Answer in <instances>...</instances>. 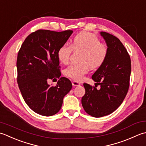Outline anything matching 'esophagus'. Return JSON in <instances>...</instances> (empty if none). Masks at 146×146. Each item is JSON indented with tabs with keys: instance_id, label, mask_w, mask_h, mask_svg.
<instances>
[{
	"instance_id": "esophagus-1",
	"label": "esophagus",
	"mask_w": 146,
	"mask_h": 146,
	"mask_svg": "<svg viewBox=\"0 0 146 146\" xmlns=\"http://www.w3.org/2000/svg\"><path fill=\"white\" fill-rule=\"evenodd\" d=\"M72 84L73 85V86H79L80 85H81V84L79 82H77L76 81H73L72 82Z\"/></svg>"
}]
</instances>
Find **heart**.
Masks as SVG:
<instances>
[{
    "label": "heart",
    "instance_id": "heart-1",
    "mask_svg": "<svg viewBox=\"0 0 146 146\" xmlns=\"http://www.w3.org/2000/svg\"><path fill=\"white\" fill-rule=\"evenodd\" d=\"M73 50H82L79 58L81 62L70 65L65 69V74L77 81L82 80L90 69H95L102 66L108 53L105 44L101 43L95 35L86 31L77 34L73 38L71 45L64 44L59 48L57 52L59 60L67 64Z\"/></svg>",
    "mask_w": 146,
    "mask_h": 146
}]
</instances>
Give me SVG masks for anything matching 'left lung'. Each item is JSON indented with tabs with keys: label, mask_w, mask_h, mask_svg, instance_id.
Returning <instances> with one entry per match:
<instances>
[{
	"label": "left lung",
	"mask_w": 146,
	"mask_h": 146,
	"mask_svg": "<svg viewBox=\"0 0 146 146\" xmlns=\"http://www.w3.org/2000/svg\"><path fill=\"white\" fill-rule=\"evenodd\" d=\"M100 33L108 46V55L92 76L95 86L83 84L86 93L81 100L85 111L96 118L111 114L120 106L129 90L131 73L130 55L122 43L108 33Z\"/></svg>",
	"instance_id": "8db88e82"
}]
</instances>
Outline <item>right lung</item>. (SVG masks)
I'll use <instances>...</instances> for the list:
<instances>
[{
  "instance_id": "right-lung-1",
  "label": "right lung",
  "mask_w": 146,
  "mask_h": 146,
  "mask_svg": "<svg viewBox=\"0 0 146 146\" xmlns=\"http://www.w3.org/2000/svg\"><path fill=\"white\" fill-rule=\"evenodd\" d=\"M73 31L57 32L38 29L28 35L17 54V81L22 96L33 111L46 117L60 110L64 96L72 88L70 81L61 76L57 52ZM60 78L56 86L47 83Z\"/></svg>"
}]
</instances>
